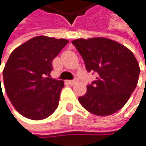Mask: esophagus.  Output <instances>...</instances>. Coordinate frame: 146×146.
<instances>
[{"mask_svg": "<svg viewBox=\"0 0 146 146\" xmlns=\"http://www.w3.org/2000/svg\"><path fill=\"white\" fill-rule=\"evenodd\" d=\"M68 83H69L70 85H75L76 83H78V80H77V79H74V80H69Z\"/></svg>", "mask_w": 146, "mask_h": 146, "instance_id": "obj_1", "label": "esophagus"}]
</instances>
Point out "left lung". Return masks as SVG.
<instances>
[{
  "label": "left lung",
  "mask_w": 146,
  "mask_h": 146,
  "mask_svg": "<svg viewBox=\"0 0 146 146\" xmlns=\"http://www.w3.org/2000/svg\"><path fill=\"white\" fill-rule=\"evenodd\" d=\"M80 52L88 72L98 74L79 98L89 112L106 116L120 110L135 90L140 68L131 50L105 37L76 39L72 42Z\"/></svg>",
  "instance_id": "1"
}]
</instances>
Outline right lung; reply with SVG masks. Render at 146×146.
Masks as SVG:
<instances>
[{
	"instance_id": "obj_1",
	"label": "right lung",
	"mask_w": 146,
	"mask_h": 146,
	"mask_svg": "<svg viewBox=\"0 0 146 146\" xmlns=\"http://www.w3.org/2000/svg\"><path fill=\"white\" fill-rule=\"evenodd\" d=\"M67 43L66 39L38 36L10 54L3 70L4 86L10 102L23 116L42 120L57 109L64 82L49 78V74L53 60Z\"/></svg>"
}]
</instances>
